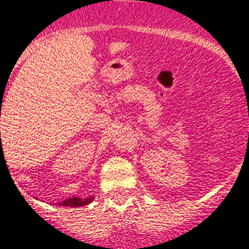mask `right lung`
Masks as SVG:
<instances>
[{"label":"right lung","mask_w":249,"mask_h":249,"mask_svg":"<svg viewBox=\"0 0 249 249\" xmlns=\"http://www.w3.org/2000/svg\"><path fill=\"white\" fill-rule=\"evenodd\" d=\"M93 201V197L89 198H86V199H80L78 197H74V198H69V199H65L64 202H58V205L60 206H66V207H76V206H84V205H88L90 202Z\"/></svg>","instance_id":"1"}]
</instances>
